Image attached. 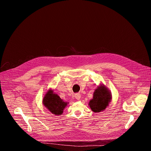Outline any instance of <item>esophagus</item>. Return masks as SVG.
Listing matches in <instances>:
<instances>
[{
  "label": "esophagus",
  "mask_w": 151,
  "mask_h": 151,
  "mask_svg": "<svg viewBox=\"0 0 151 151\" xmlns=\"http://www.w3.org/2000/svg\"><path fill=\"white\" fill-rule=\"evenodd\" d=\"M75 99H76V100H79L81 99V95H80L79 94H76L75 95Z\"/></svg>",
  "instance_id": "1"
}]
</instances>
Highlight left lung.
Instances as JSON below:
<instances>
[{
    "label": "left lung",
    "instance_id": "obj_1",
    "mask_svg": "<svg viewBox=\"0 0 151 151\" xmlns=\"http://www.w3.org/2000/svg\"><path fill=\"white\" fill-rule=\"evenodd\" d=\"M111 100V91L103 83H100L95 89L93 99L90 100L88 105L94 112H101L109 106Z\"/></svg>",
    "mask_w": 151,
    "mask_h": 151
}]
</instances>
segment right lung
I'll list each match as a JSON object with an SVG mask.
<instances>
[{
	"label": "right lung",
	"mask_w": 151,
	"mask_h": 151,
	"mask_svg": "<svg viewBox=\"0 0 151 151\" xmlns=\"http://www.w3.org/2000/svg\"><path fill=\"white\" fill-rule=\"evenodd\" d=\"M42 103L51 114L55 115H61L69 104L67 101H64L57 94L54 93L52 89H50L46 93L43 98Z\"/></svg>",
	"instance_id": "right-lung-1"
}]
</instances>
